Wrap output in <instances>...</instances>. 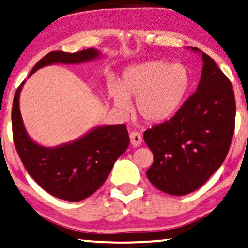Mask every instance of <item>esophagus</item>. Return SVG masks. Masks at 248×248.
<instances>
[{
    "label": "esophagus",
    "mask_w": 248,
    "mask_h": 248,
    "mask_svg": "<svg viewBox=\"0 0 248 248\" xmlns=\"http://www.w3.org/2000/svg\"><path fill=\"white\" fill-rule=\"evenodd\" d=\"M130 141H131V144L133 147H139L141 142H142V137H141L140 133H138V132H131L130 134Z\"/></svg>",
    "instance_id": "obj_1"
}]
</instances>
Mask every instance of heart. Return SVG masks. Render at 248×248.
I'll use <instances>...</instances> for the list:
<instances>
[{
    "label": "heart",
    "mask_w": 248,
    "mask_h": 248,
    "mask_svg": "<svg viewBox=\"0 0 248 248\" xmlns=\"http://www.w3.org/2000/svg\"><path fill=\"white\" fill-rule=\"evenodd\" d=\"M189 85L190 74L185 66L153 60L125 69L120 84L110 83L108 92L120 111L130 110L128 99L137 98L140 116L149 123H160L178 111Z\"/></svg>",
    "instance_id": "1"
}]
</instances>
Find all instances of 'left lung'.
<instances>
[{"mask_svg": "<svg viewBox=\"0 0 248 248\" xmlns=\"http://www.w3.org/2000/svg\"><path fill=\"white\" fill-rule=\"evenodd\" d=\"M186 49L202 56L197 90L171 120L143 134L154 154L147 178L160 191L173 196L197 190L222 165L236 120L234 94L228 77L206 53L194 46Z\"/></svg>", "mask_w": 248, "mask_h": 248, "instance_id": "8db88e82", "label": "left lung"}]
</instances>
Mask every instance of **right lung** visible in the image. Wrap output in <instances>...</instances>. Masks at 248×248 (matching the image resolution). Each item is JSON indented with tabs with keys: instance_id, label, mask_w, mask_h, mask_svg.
Returning a JSON list of instances; mask_svg holds the SVG:
<instances>
[{
	"instance_id": "add662e5",
	"label": "right lung",
	"mask_w": 248,
	"mask_h": 248,
	"mask_svg": "<svg viewBox=\"0 0 248 248\" xmlns=\"http://www.w3.org/2000/svg\"><path fill=\"white\" fill-rule=\"evenodd\" d=\"M101 57L96 49L75 53L52 51L44 56L30 74L53 63L77 65ZM24 81L17 89L12 105V132L16 149L30 175L54 197L79 202L98 190L108 178L118 157L130 143L126 125H102L84 136L56 147H44L28 136L22 121L19 98Z\"/></svg>"
}]
</instances>
